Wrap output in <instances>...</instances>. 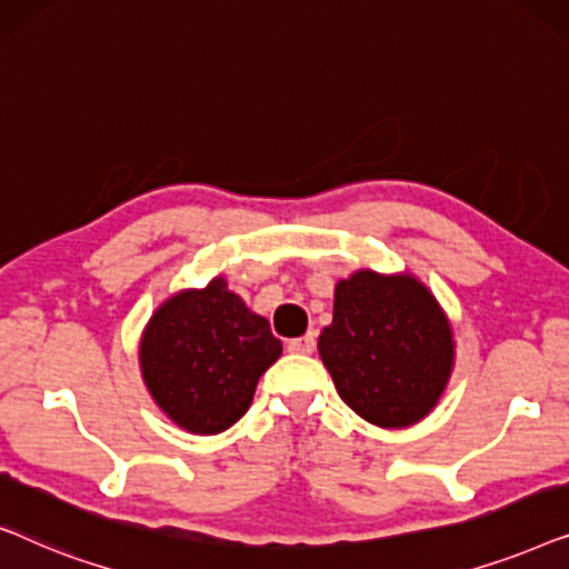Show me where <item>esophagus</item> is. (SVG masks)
<instances>
[{"mask_svg":"<svg viewBox=\"0 0 569 569\" xmlns=\"http://www.w3.org/2000/svg\"><path fill=\"white\" fill-rule=\"evenodd\" d=\"M287 349H290L292 355H310L316 349V337L313 333H306V337L300 339H290L287 341Z\"/></svg>","mask_w":569,"mask_h":569,"instance_id":"esophagus-1","label":"esophagus"}]
</instances>
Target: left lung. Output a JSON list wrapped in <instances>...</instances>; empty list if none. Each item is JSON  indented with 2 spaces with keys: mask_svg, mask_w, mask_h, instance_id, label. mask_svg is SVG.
<instances>
[{
  "mask_svg": "<svg viewBox=\"0 0 569 569\" xmlns=\"http://www.w3.org/2000/svg\"><path fill=\"white\" fill-rule=\"evenodd\" d=\"M318 355L355 415L403 430L446 393L456 339L446 310L415 274L357 269L333 287V318Z\"/></svg>",
  "mask_w": 569,
  "mask_h": 569,
  "instance_id": "obj_1",
  "label": "left lung"
}]
</instances>
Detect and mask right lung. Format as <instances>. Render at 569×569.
Segmentation results:
<instances>
[{"instance_id":"right-lung-1","label":"right lung","mask_w":569,"mask_h":569,"mask_svg":"<svg viewBox=\"0 0 569 569\" xmlns=\"http://www.w3.org/2000/svg\"><path fill=\"white\" fill-rule=\"evenodd\" d=\"M279 355L282 341L267 318L253 313L224 277L162 300L139 339L147 391L170 422L191 435L236 425Z\"/></svg>"}]
</instances>
